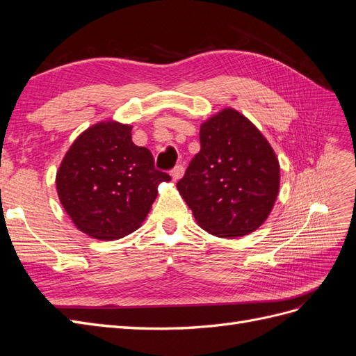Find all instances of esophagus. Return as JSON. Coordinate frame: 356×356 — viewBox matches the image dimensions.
<instances>
[{"label":"esophagus","instance_id":"esophagus-1","mask_svg":"<svg viewBox=\"0 0 356 356\" xmlns=\"http://www.w3.org/2000/svg\"><path fill=\"white\" fill-rule=\"evenodd\" d=\"M170 175H172V178H174V181L181 179V178H182V175H184V166H182V165L175 166L174 169L170 170Z\"/></svg>","mask_w":356,"mask_h":356}]
</instances>
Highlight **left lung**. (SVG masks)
I'll list each match as a JSON object with an SVG mask.
<instances>
[{
	"label": "left lung",
	"mask_w": 356,
	"mask_h": 356,
	"mask_svg": "<svg viewBox=\"0 0 356 356\" xmlns=\"http://www.w3.org/2000/svg\"><path fill=\"white\" fill-rule=\"evenodd\" d=\"M200 152L177 188L203 230L218 238L255 232L272 212L281 168L252 122L224 108L200 124Z\"/></svg>",
	"instance_id": "left-lung-1"
}]
</instances>
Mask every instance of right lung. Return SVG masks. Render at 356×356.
Returning a JSON list of instances; mask_svg holds the SVG:
<instances>
[{"mask_svg":"<svg viewBox=\"0 0 356 356\" xmlns=\"http://www.w3.org/2000/svg\"><path fill=\"white\" fill-rule=\"evenodd\" d=\"M149 149L132 141V126L96 123L77 136L56 174V190L74 225L93 239L115 241L141 227L160 182Z\"/></svg>","mask_w":356,"mask_h":356,"instance_id":"1","label":"right lung"}]
</instances>
